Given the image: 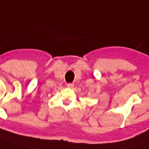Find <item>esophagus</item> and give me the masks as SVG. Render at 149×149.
Returning a JSON list of instances; mask_svg holds the SVG:
<instances>
[{
  "mask_svg": "<svg viewBox=\"0 0 149 149\" xmlns=\"http://www.w3.org/2000/svg\"><path fill=\"white\" fill-rule=\"evenodd\" d=\"M67 87L69 88H72L73 87H74V84H72V83H69L67 84Z\"/></svg>",
  "mask_w": 149,
  "mask_h": 149,
  "instance_id": "esophagus-1",
  "label": "esophagus"
}]
</instances>
